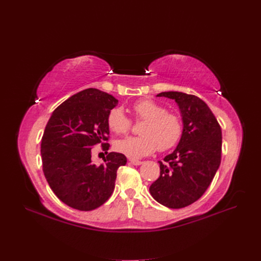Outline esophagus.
<instances>
[{
  "label": "esophagus",
  "mask_w": 261,
  "mask_h": 261,
  "mask_svg": "<svg viewBox=\"0 0 261 261\" xmlns=\"http://www.w3.org/2000/svg\"><path fill=\"white\" fill-rule=\"evenodd\" d=\"M129 162H130L131 164H133V165H136V166L141 165V164H143L142 161H140V160H134V159H130Z\"/></svg>",
  "instance_id": "1"
}]
</instances>
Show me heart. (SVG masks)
<instances>
[{
  "instance_id": "obj_1",
  "label": "heart",
  "mask_w": 261,
  "mask_h": 261,
  "mask_svg": "<svg viewBox=\"0 0 261 261\" xmlns=\"http://www.w3.org/2000/svg\"><path fill=\"white\" fill-rule=\"evenodd\" d=\"M136 120H145L141 136H130L115 142V149L131 159H140L153 153L155 150L165 151L173 147L183 133L182 118L166 108L150 99H143L132 105ZM107 125L115 134H126L131 130L132 121L119 107L110 110Z\"/></svg>"
}]
</instances>
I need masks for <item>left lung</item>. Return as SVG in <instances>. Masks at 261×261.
Segmentation results:
<instances>
[{"label": "left lung", "instance_id": "obj_1", "mask_svg": "<svg viewBox=\"0 0 261 261\" xmlns=\"http://www.w3.org/2000/svg\"><path fill=\"white\" fill-rule=\"evenodd\" d=\"M174 99L183 119V133L174 151L160 163V176L149 190L159 203L182 208L199 200L220 166L222 132L212 110L198 96L162 92Z\"/></svg>", "mask_w": 261, "mask_h": 261}]
</instances>
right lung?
I'll use <instances>...</instances> for the list:
<instances>
[{
	"label": "right lung",
	"mask_w": 261,
	"mask_h": 261,
	"mask_svg": "<svg viewBox=\"0 0 261 261\" xmlns=\"http://www.w3.org/2000/svg\"><path fill=\"white\" fill-rule=\"evenodd\" d=\"M118 100L97 89L81 91L62 102L48 119L41 141L45 179L59 200L78 211L97 208L115 187L116 172L126 165L122 153L110 152L104 163L91 162L92 147L110 144L107 116Z\"/></svg>",
	"instance_id": "right-lung-1"
}]
</instances>
